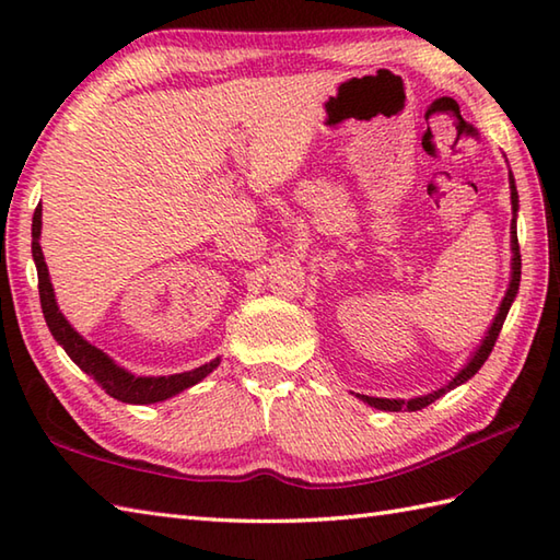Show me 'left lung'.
<instances>
[{
	"mask_svg": "<svg viewBox=\"0 0 560 560\" xmlns=\"http://www.w3.org/2000/svg\"><path fill=\"white\" fill-rule=\"evenodd\" d=\"M508 183H510V205H513V221H510V249H513V259H510V283H508V291L501 301V307H498V313L493 317V323L486 331V337L481 339L479 349L469 355V361L462 365V371L450 380L447 385H443L440 389L431 392V395H423V397H413V399H383V397H368V395H355L361 401H365L368 407H375V409H383V411H419L428 404H433L435 399H440L443 395H447L450 389H455L459 385L467 383L474 375L479 373V368L489 359L493 347H495V339L501 335L503 323L508 317L510 305H513L515 295L520 291V273H522V259H520V245H517V209H520V197H517V187H515V177L513 173H508Z\"/></svg>",
	"mask_w": 560,
	"mask_h": 560,
	"instance_id": "8db88e82",
	"label": "left lung"
}]
</instances>
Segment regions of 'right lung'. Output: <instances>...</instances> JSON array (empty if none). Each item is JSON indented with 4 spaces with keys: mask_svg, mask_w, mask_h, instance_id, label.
Masks as SVG:
<instances>
[{
    "mask_svg": "<svg viewBox=\"0 0 560 560\" xmlns=\"http://www.w3.org/2000/svg\"><path fill=\"white\" fill-rule=\"evenodd\" d=\"M40 229H43V207L38 205L33 213L31 249H33L35 269H38V291H40L45 323L50 327L55 341L67 351L69 359L74 361L83 373L96 380V383L105 389V395H110L113 399L125 401V404H156V401L180 395V392L201 383L209 373L217 371L221 359H213L205 365L195 368V371H185L175 375H156V377L135 375L120 363H115L108 353H103L98 347H93L91 341L83 339L79 331L69 325V319L62 315V311H59L57 305L50 271H47L43 249H40Z\"/></svg>",
    "mask_w": 560,
    "mask_h": 560,
    "instance_id": "obj_1",
    "label": "right lung"
}]
</instances>
